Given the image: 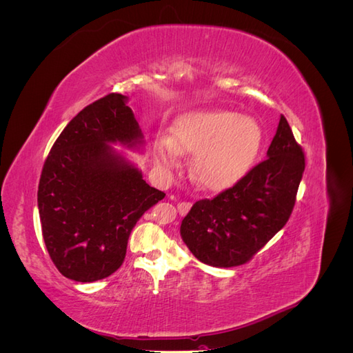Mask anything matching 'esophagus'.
I'll return each mask as SVG.
<instances>
[{
	"mask_svg": "<svg viewBox=\"0 0 353 353\" xmlns=\"http://www.w3.org/2000/svg\"><path fill=\"white\" fill-rule=\"evenodd\" d=\"M190 203L188 201H179L178 205H176V209H178V212H179V215H185V213L188 212V209H190Z\"/></svg>",
	"mask_w": 353,
	"mask_h": 353,
	"instance_id": "1",
	"label": "esophagus"
}]
</instances>
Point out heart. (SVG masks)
<instances>
[{"label": "heart", "mask_w": 353, "mask_h": 353, "mask_svg": "<svg viewBox=\"0 0 353 353\" xmlns=\"http://www.w3.org/2000/svg\"><path fill=\"white\" fill-rule=\"evenodd\" d=\"M262 128L250 116L227 110L188 112L176 117L170 140L156 148V160L176 168L179 154H193L191 176L208 190L232 185L248 172L262 145Z\"/></svg>", "instance_id": "1"}]
</instances>
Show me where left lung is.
Returning a JSON list of instances; mask_svg holds the SVG:
<instances>
[{"label":"left lung","instance_id":"obj_1","mask_svg":"<svg viewBox=\"0 0 353 353\" xmlns=\"http://www.w3.org/2000/svg\"><path fill=\"white\" fill-rule=\"evenodd\" d=\"M303 170V152L281 114L266 159L216 197L196 201L181 222L183 241L216 268L250 261L290 218Z\"/></svg>","mask_w":353,"mask_h":353}]
</instances>
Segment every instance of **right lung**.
<instances>
[{"label": "right lung", "instance_id": "right-lung-1", "mask_svg": "<svg viewBox=\"0 0 353 353\" xmlns=\"http://www.w3.org/2000/svg\"><path fill=\"white\" fill-rule=\"evenodd\" d=\"M116 144L140 152L144 137L128 97L109 94L73 117L42 168V236L51 261L73 281L103 280L119 268L137 221L165 197Z\"/></svg>", "mask_w": 353, "mask_h": 353}]
</instances>
